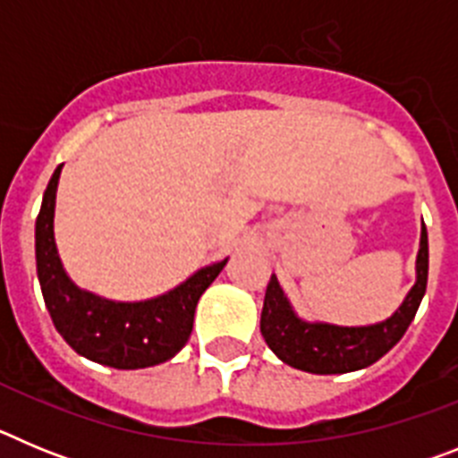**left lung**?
Here are the masks:
<instances>
[{
  "instance_id": "obj_1",
  "label": "left lung",
  "mask_w": 458,
  "mask_h": 458,
  "mask_svg": "<svg viewBox=\"0 0 458 458\" xmlns=\"http://www.w3.org/2000/svg\"><path fill=\"white\" fill-rule=\"evenodd\" d=\"M428 238L422 222L420 250L415 259V284L392 317L369 326H337L327 321H307L291 305L289 295L270 277L261 310V335L268 349L282 362L310 374H349L374 365L394 346L427 291Z\"/></svg>"
}]
</instances>
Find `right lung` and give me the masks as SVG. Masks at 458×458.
Here are the masks:
<instances>
[{
  "instance_id": "right-lung-1",
  "label": "right lung",
  "mask_w": 458,
  "mask_h": 458,
  "mask_svg": "<svg viewBox=\"0 0 458 458\" xmlns=\"http://www.w3.org/2000/svg\"><path fill=\"white\" fill-rule=\"evenodd\" d=\"M62 167L52 174L36 217V275L56 333L75 353L114 369H144L167 362L188 342L194 307L229 259L204 266L174 289L147 301H112L82 289L64 268L55 241Z\"/></svg>"
}]
</instances>
